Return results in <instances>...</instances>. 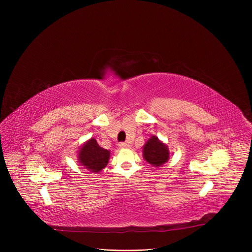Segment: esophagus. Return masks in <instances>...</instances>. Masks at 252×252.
<instances>
[{
	"instance_id": "obj_1",
	"label": "esophagus",
	"mask_w": 252,
	"mask_h": 252,
	"mask_svg": "<svg viewBox=\"0 0 252 252\" xmlns=\"http://www.w3.org/2000/svg\"><path fill=\"white\" fill-rule=\"evenodd\" d=\"M118 146L121 147V148H128L129 145L127 143H126V142H121V143L118 144Z\"/></svg>"
}]
</instances>
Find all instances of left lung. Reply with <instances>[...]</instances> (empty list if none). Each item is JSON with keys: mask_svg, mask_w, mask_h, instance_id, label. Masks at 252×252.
I'll use <instances>...</instances> for the list:
<instances>
[{"mask_svg": "<svg viewBox=\"0 0 252 252\" xmlns=\"http://www.w3.org/2000/svg\"><path fill=\"white\" fill-rule=\"evenodd\" d=\"M143 156L148 163L154 166H161L168 160L169 152L157 137H152L143 147Z\"/></svg>", "mask_w": 252, "mask_h": 252, "instance_id": "obj_1", "label": "left lung"}]
</instances>
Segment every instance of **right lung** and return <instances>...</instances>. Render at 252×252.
<instances>
[{
	"instance_id": "obj_1",
	"label": "right lung",
	"mask_w": 252,
	"mask_h": 252,
	"mask_svg": "<svg viewBox=\"0 0 252 252\" xmlns=\"http://www.w3.org/2000/svg\"><path fill=\"white\" fill-rule=\"evenodd\" d=\"M110 153L100 147L95 139H91L79 150L78 160L91 173H99L108 163Z\"/></svg>"
}]
</instances>
